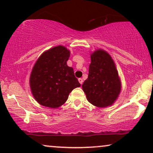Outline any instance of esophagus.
<instances>
[{
  "mask_svg": "<svg viewBox=\"0 0 153 153\" xmlns=\"http://www.w3.org/2000/svg\"><path fill=\"white\" fill-rule=\"evenodd\" d=\"M78 80H79V83H80L81 84H82L83 82V79H82V78H79V79H78Z\"/></svg>",
  "mask_w": 153,
  "mask_h": 153,
  "instance_id": "obj_1",
  "label": "esophagus"
}]
</instances>
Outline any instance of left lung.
Instances as JSON below:
<instances>
[{
	"instance_id": "obj_1",
	"label": "left lung",
	"mask_w": 153,
	"mask_h": 153,
	"mask_svg": "<svg viewBox=\"0 0 153 153\" xmlns=\"http://www.w3.org/2000/svg\"><path fill=\"white\" fill-rule=\"evenodd\" d=\"M88 79L82 85L90 103L98 107L111 105L120 92L121 83L109 54L99 49L92 54Z\"/></svg>"
}]
</instances>
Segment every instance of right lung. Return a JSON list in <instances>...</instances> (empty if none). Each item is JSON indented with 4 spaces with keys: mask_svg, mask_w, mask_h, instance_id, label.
<instances>
[{
    "mask_svg": "<svg viewBox=\"0 0 153 153\" xmlns=\"http://www.w3.org/2000/svg\"><path fill=\"white\" fill-rule=\"evenodd\" d=\"M70 54L63 46H58L43 53L35 64L30 85L33 95L41 105L59 107L73 89L81 86L73 68L67 65Z\"/></svg>",
    "mask_w": 153,
    "mask_h": 153,
    "instance_id": "add662e5",
    "label": "right lung"
}]
</instances>
